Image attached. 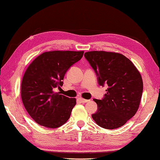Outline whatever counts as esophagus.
<instances>
[{"label": "esophagus", "instance_id": "1", "mask_svg": "<svg viewBox=\"0 0 160 160\" xmlns=\"http://www.w3.org/2000/svg\"><path fill=\"white\" fill-rule=\"evenodd\" d=\"M79 100H80V102H83V103H85V102H88V100H86V99H84V98H79Z\"/></svg>", "mask_w": 160, "mask_h": 160}]
</instances>
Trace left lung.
<instances>
[{
    "label": "left lung",
    "instance_id": "obj_1",
    "mask_svg": "<svg viewBox=\"0 0 160 160\" xmlns=\"http://www.w3.org/2000/svg\"><path fill=\"white\" fill-rule=\"evenodd\" d=\"M84 55L98 75L99 85L108 86L103 99H94L98 111L92 115V119L108 130L120 128L139 108L143 90L140 73L120 53L90 51Z\"/></svg>",
    "mask_w": 160,
    "mask_h": 160
}]
</instances>
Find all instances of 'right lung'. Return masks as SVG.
<instances>
[{"label": "right lung", "instance_id": "obj_1", "mask_svg": "<svg viewBox=\"0 0 160 160\" xmlns=\"http://www.w3.org/2000/svg\"><path fill=\"white\" fill-rule=\"evenodd\" d=\"M83 51L45 52L25 70L21 82V99L30 116L48 128L62 126L70 118L75 98L55 92L60 88L68 70L82 58Z\"/></svg>", "mask_w": 160, "mask_h": 160}]
</instances>
